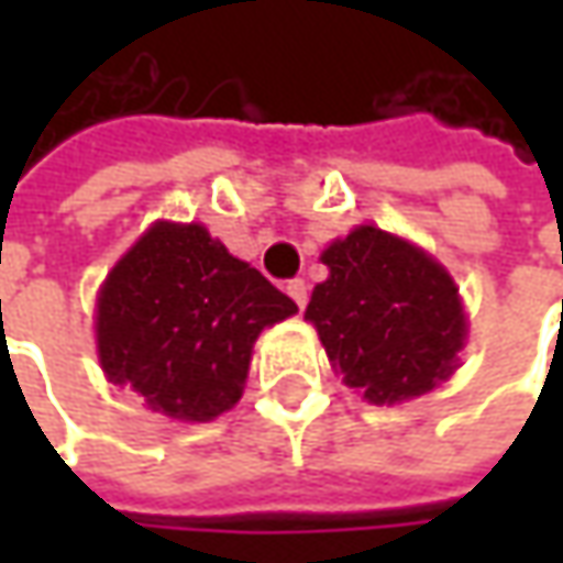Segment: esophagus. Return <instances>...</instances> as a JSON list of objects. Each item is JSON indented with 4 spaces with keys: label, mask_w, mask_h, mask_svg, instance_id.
<instances>
[{
    "label": "esophagus",
    "mask_w": 563,
    "mask_h": 563,
    "mask_svg": "<svg viewBox=\"0 0 563 563\" xmlns=\"http://www.w3.org/2000/svg\"><path fill=\"white\" fill-rule=\"evenodd\" d=\"M285 291H288V297H291L300 310L307 307V282H303V278H291V282L285 285Z\"/></svg>",
    "instance_id": "esophagus-1"
}]
</instances>
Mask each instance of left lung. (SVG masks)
I'll list each match as a JSON object with an SVG mask.
<instances>
[{
  "label": "left lung",
  "instance_id": "left-lung-1",
  "mask_svg": "<svg viewBox=\"0 0 563 563\" xmlns=\"http://www.w3.org/2000/svg\"><path fill=\"white\" fill-rule=\"evenodd\" d=\"M307 319L329 360L369 404L432 391L457 366L466 319L451 275L422 250L363 225L322 253Z\"/></svg>",
  "mask_w": 563,
  "mask_h": 563
}]
</instances>
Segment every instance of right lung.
Masks as SVG:
<instances>
[{"label":"right lung","instance_id":"1","mask_svg":"<svg viewBox=\"0 0 563 563\" xmlns=\"http://www.w3.org/2000/svg\"><path fill=\"white\" fill-rule=\"evenodd\" d=\"M99 363L153 410L212 420L238 404L256 335L297 313L203 225H153L99 291Z\"/></svg>","mask_w":563,"mask_h":563}]
</instances>
